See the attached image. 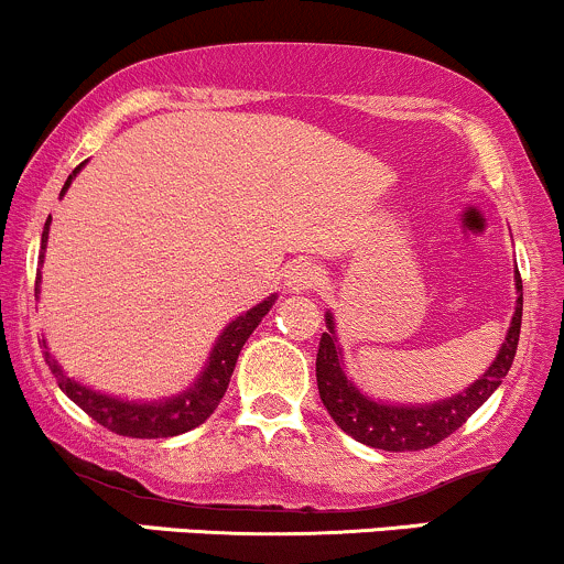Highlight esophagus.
Instances as JSON below:
<instances>
[{
	"label": "esophagus",
	"mask_w": 564,
	"mask_h": 564,
	"mask_svg": "<svg viewBox=\"0 0 564 564\" xmlns=\"http://www.w3.org/2000/svg\"><path fill=\"white\" fill-rule=\"evenodd\" d=\"M319 280H323V271L314 263H308V260H299L284 274V284H288L290 293H308V290L317 288Z\"/></svg>",
	"instance_id": "34e87169"
}]
</instances>
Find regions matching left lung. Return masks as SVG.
<instances>
[{"instance_id":"obj_1","label":"left lung","mask_w":564,"mask_h":564,"mask_svg":"<svg viewBox=\"0 0 564 564\" xmlns=\"http://www.w3.org/2000/svg\"><path fill=\"white\" fill-rule=\"evenodd\" d=\"M517 312L511 317L506 341H502L492 366L478 377L468 390L425 405H392L381 403L360 392L344 373L341 347L336 344V323L333 314H325L328 330L319 338L317 349V390L323 405L328 409L338 427L352 435L360 444L384 452H420L449 438L468 416L492 395L506 379L513 357H517L519 328H522V276L517 269Z\"/></svg>"}]
</instances>
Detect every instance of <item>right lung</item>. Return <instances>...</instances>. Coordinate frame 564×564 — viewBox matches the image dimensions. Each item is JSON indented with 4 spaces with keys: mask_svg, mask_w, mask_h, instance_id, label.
I'll list each match as a JSON object with an SVG mask.
<instances>
[{
    "mask_svg": "<svg viewBox=\"0 0 564 564\" xmlns=\"http://www.w3.org/2000/svg\"><path fill=\"white\" fill-rule=\"evenodd\" d=\"M80 166L69 174L62 187V196L66 187L72 185L75 174L80 172ZM47 231H51V217L45 223V231H42V247H40V263L45 258V245H47ZM40 293V274L37 284H34V295ZM276 295L265 299L263 304L252 306L250 312H245L241 317H236L234 323H228V328L220 333L215 349H212L207 366H204L202 377L193 381L191 390L180 392V395L166 398V401H123V398L101 395V392L90 390V387L80 384V381L69 379L62 371L56 360H53L51 352L45 347V338H42V347H45V362L51 366L53 377H56L58 387L66 392V398H72L83 411L96 420L99 425L118 435H129V438H169V435L187 433V430L198 427L202 422H207V416L217 409V403L223 401L228 390V381H231V373L236 368V357H239L241 347L250 338V333L258 328L260 319L269 314V308L274 306Z\"/></svg>",
    "mask_w": 564,
    "mask_h": 564,
    "instance_id": "obj_1",
    "label": "right lung"
}]
</instances>
